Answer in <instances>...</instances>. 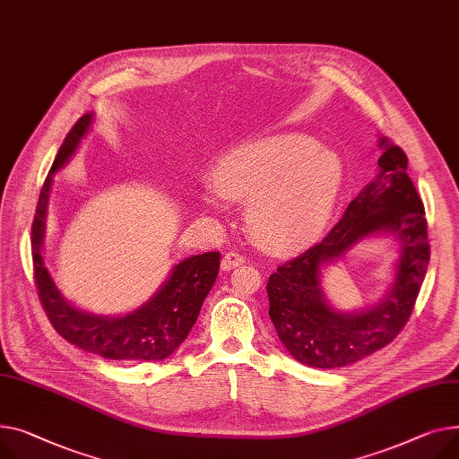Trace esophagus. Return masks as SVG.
I'll return each instance as SVG.
<instances>
[{"instance_id": "esophagus-1", "label": "esophagus", "mask_w": 459, "mask_h": 459, "mask_svg": "<svg viewBox=\"0 0 459 459\" xmlns=\"http://www.w3.org/2000/svg\"><path fill=\"white\" fill-rule=\"evenodd\" d=\"M243 262H246V258H243V256H241L239 253H236V251H230V253H227V255L221 258V269H223V271H230V269L241 265Z\"/></svg>"}]
</instances>
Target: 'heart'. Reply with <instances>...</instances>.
Segmentation results:
<instances>
[{"label": "heart", "instance_id": "obj_1", "mask_svg": "<svg viewBox=\"0 0 459 459\" xmlns=\"http://www.w3.org/2000/svg\"><path fill=\"white\" fill-rule=\"evenodd\" d=\"M216 190L247 203V227L273 253H291L326 227L343 185V166L304 134H274L239 145L213 171Z\"/></svg>", "mask_w": 459, "mask_h": 459}]
</instances>
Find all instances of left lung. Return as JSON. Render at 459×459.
Wrapping results in <instances>:
<instances>
[{"instance_id": "left-lung-1", "label": "left lung", "mask_w": 459, "mask_h": 459, "mask_svg": "<svg viewBox=\"0 0 459 459\" xmlns=\"http://www.w3.org/2000/svg\"><path fill=\"white\" fill-rule=\"evenodd\" d=\"M378 147V175L351 201L342 221L317 246L279 265L267 282L279 340L308 368H345L391 343L411 316L430 262L424 206L406 171V152L384 136ZM377 233L400 243L390 290L375 307L335 311L320 288L322 269Z\"/></svg>"}]
</instances>
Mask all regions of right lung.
Wrapping results in <instances>:
<instances>
[{"label":"right lung","instance_id":"obj_1","mask_svg":"<svg viewBox=\"0 0 459 459\" xmlns=\"http://www.w3.org/2000/svg\"><path fill=\"white\" fill-rule=\"evenodd\" d=\"M91 121L94 112H88L72 127L56 152L39 197L33 229H30V251H33L39 297L53 328L72 345L117 361H160L169 358L188 338L199 317L203 300L218 279L220 253L195 255L178 262L160 290L140 308L126 316L90 314L65 299L42 256L48 201L53 173L65 168L74 157Z\"/></svg>","mask_w":459,"mask_h":459}]
</instances>
